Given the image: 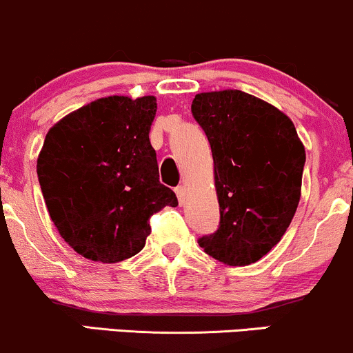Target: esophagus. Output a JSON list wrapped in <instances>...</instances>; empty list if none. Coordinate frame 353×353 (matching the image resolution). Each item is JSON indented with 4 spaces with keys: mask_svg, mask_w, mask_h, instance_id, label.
I'll return each instance as SVG.
<instances>
[{
    "mask_svg": "<svg viewBox=\"0 0 353 353\" xmlns=\"http://www.w3.org/2000/svg\"><path fill=\"white\" fill-rule=\"evenodd\" d=\"M175 193H176V196H178V201H180V205H183L185 198H186V186L185 185L176 186Z\"/></svg>",
    "mask_w": 353,
    "mask_h": 353,
    "instance_id": "1",
    "label": "esophagus"
}]
</instances>
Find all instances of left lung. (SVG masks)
<instances>
[{
	"label": "left lung",
	"instance_id": "8db88e82",
	"mask_svg": "<svg viewBox=\"0 0 353 353\" xmlns=\"http://www.w3.org/2000/svg\"><path fill=\"white\" fill-rule=\"evenodd\" d=\"M192 112L211 145L221 214L216 233L198 243L226 266H248L281 241L296 214L304 143L284 112L243 90L196 94Z\"/></svg>",
	"mask_w": 353,
	"mask_h": 353
}]
</instances>
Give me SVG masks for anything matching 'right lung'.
<instances>
[{"label":"right lung","instance_id":"1","mask_svg":"<svg viewBox=\"0 0 353 353\" xmlns=\"http://www.w3.org/2000/svg\"><path fill=\"white\" fill-rule=\"evenodd\" d=\"M157 99L110 95L49 128L37 178L54 226L84 258L119 263L142 251L148 219L176 194L160 183L148 139Z\"/></svg>","mask_w":353,"mask_h":353}]
</instances>
